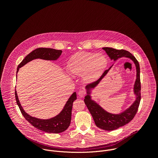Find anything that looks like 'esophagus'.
Listing matches in <instances>:
<instances>
[{
  "label": "esophagus",
  "instance_id": "1",
  "mask_svg": "<svg viewBox=\"0 0 158 158\" xmlns=\"http://www.w3.org/2000/svg\"><path fill=\"white\" fill-rule=\"evenodd\" d=\"M78 95L81 97H84L85 95V92L84 91V90H80L78 92Z\"/></svg>",
  "mask_w": 158,
  "mask_h": 158
}]
</instances>
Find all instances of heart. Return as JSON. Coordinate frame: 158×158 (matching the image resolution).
I'll return each instance as SVG.
<instances>
[{
	"mask_svg": "<svg viewBox=\"0 0 158 158\" xmlns=\"http://www.w3.org/2000/svg\"><path fill=\"white\" fill-rule=\"evenodd\" d=\"M107 59L101 53L81 52L74 54L67 63V71L72 76H81L86 82H92L102 73Z\"/></svg>",
	"mask_w": 158,
	"mask_h": 158,
	"instance_id": "heart-1",
	"label": "heart"
}]
</instances>
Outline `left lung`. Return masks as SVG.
<instances>
[{
  "mask_svg": "<svg viewBox=\"0 0 158 158\" xmlns=\"http://www.w3.org/2000/svg\"><path fill=\"white\" fill-rule=\"evenodd\" d=\"M102 49L106 51L111 60L116 61L123 57H127L134 62L136 67V79L134 85V92L136 96V100L129 108L119 114H111L107 112L94 101L92 100L91 97L90 96L91 90L98 85L104 77L107 74L112 65L109 67V69L106 70L104 72L99 79L91 84H87L85 86L87 94L84 98V102L90 113L91 114L96 125L97 127L103 130L110 131L118 129L119 127L129 123L136 114L141 101L140 67L137 59L127 51L123 49L118 50L111 48H103Z\"/></svg>",
  "mask_w": 158,
  "mask_h": 158,
  "instance_id": "1",
  "label": "left lung"
}]
</instances>
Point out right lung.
Wrapping results in <instances>:
<instances>
[{
  "label": "right lung",
  "instance_id": "right-lung-1",
  "mask_svg": "<svg viewBox=\"0 0 158 158\" xmlns=\"http://www.w3.org/2000/svg\"><path fill=\"white\" fill-rule=\"evenodd\" d=\"M61 50H56L51 48H38L29 53L17 67V73L19 68L29 62L35 59H41L48 60H57L62 54ZM15 96L17 104L24 118L34 127L48 133L57 134L65 131L69 127L71 121V114L73 102L77 99L76 93L74 92L69 98L63 109L56 116L49 119H40L32 117L24 111L19 102L17 91H15Z\"/></svg>",
  "mask_w": 158,
  "mask_h": 158
}]
</instances>
